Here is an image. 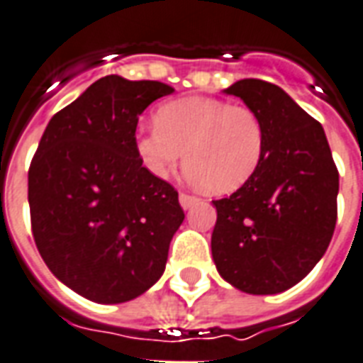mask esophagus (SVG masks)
Wrapping results in <instances>:
<instances>
[{"label": "esophagus", "instance_id": "obj_1", "mask_svg": "<svg viewBox=\"0 0 363 363\" xmlns=\"http://www.w3.org/2000/svg\"><path fill=\"white\" fill-rule=\"evenodd\" d=\"M197 197H193V195H187V193H179V205H182V208L184 211H187V208H191L195 203H197Z\"/></svg>", "mask_w": 363, "mask_h": 363}]
</instances>
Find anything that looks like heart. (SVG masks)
Returning a JSON list of instances; mask_svg holds the SVG:
<instances>
[{"instance_id":"b5f03b06","label":"heart","mask_w":363,"mask_h":363,"mask_svg":"<svg viewBox=\"0 0 363 363\" xmlns=\"http://www.w3.org/2000/svg\"><path fill=\"white\" fill-rule=\"evenodd\" d=\"M155 123L156 129L135 135L145 168L166 178L185 152L187 176L208 193L240 189L265 155V125L247 106L208 96L178 98L156 110Z\"/></svg>"}]
</instances>
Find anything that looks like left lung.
<instances>
[{
    "label": "left lung",
    "mask_w": 363,
    "mask_h": 363,
    "mask_svg": "<svg viewBox=\"0 0 363 363\" xmlns=\"http://www.w3.org/2000/svg\"><path fill=\"white\" fill-rule=\"evenodd\" d=\"M240 96L265 125L257 172L216 208L211 247L216 271L245 294H280L319 263L337 224L338 172L319 121L280 86L242 79Z\"/></svg>",
    "instance_id": "1"
}]
</instances>
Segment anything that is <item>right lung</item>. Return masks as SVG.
I'll return each instance as SVG.
<instances>
[{
  "instance_id": "add662e5",
  "label": "right lung",
  "mask_w": 363,
  "mask_h": 363,
  "mask_svg": "<svg viewBox=\"0 0 363 363\" xmlns=\"http://www.w3.org/2000/svg\"><path fill=\"white\" fill-rule=\"evenodd\" d=\"M174 89L98 79L46 125L28 170L33 236L48 269L96 303L135 300L158 282L184 222L178 191L135 150L147 106Z\"/></svg>"
}]
</instances>
